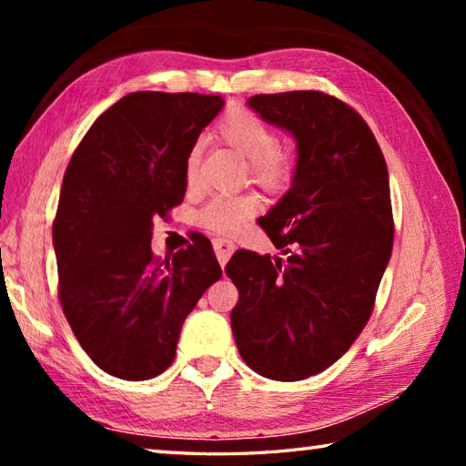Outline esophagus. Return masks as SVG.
Returning a JSON list of instances; mask_svg holds the SVG:
<instances>
[{
    "instance_id": "obj_1",
    "label": "esophagus",
    "mask_w": 466,
    "mask_h": 466,
    "mask_svg": "<svg viewBox=\"0 0 466 466\" xmlns=\"http://www.w3.org/2000/svg\"><path fill=\"white\" fill-rule=\"evenodd\" d=\"M214 250H216L219 265L226 267V263L230 261L232 252L236 250V244L232 240H226V238H214Z\"/></svg>"
}]
</instances>
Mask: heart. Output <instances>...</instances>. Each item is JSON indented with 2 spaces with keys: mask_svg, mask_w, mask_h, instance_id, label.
<instances>
[{
  "mask_svg": "<svg viewBox=\"0 0 466 466\" xmlns=\"http://www.w3.org/2000/svg\"><path fill=\"white\" fill-rule=\"evenodd\" d=\"M218 137L248 162L250 177L267 191L286 188L294 175V157L289 149L275 141L273 129L261 116L247 108H232L218 123ZM201 147L193 146L187 156V178L191 183L199 167ZM258 211V199L252 195L214 197L197 214L199 226L218 234H232Z\"/></svg>",
  "mask_w": 466,
  "mask_h": 466,
  "instance_id": "obj_1",
  "label": "heart"
}]
</instances>
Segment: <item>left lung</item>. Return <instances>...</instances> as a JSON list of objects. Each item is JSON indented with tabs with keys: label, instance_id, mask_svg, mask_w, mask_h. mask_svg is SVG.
<instances>
[{
	"label": "left lung",
	"instance_id": "left-lung-1",
	"mask_svg": "<svg viewBox=\"0 0 466 466\" xmlns=\"http://www.w3.org/2000/svg\"><path fill=\"white\" fill-rule=\"evenodd\" d=\"M247 105L296 141L288 193L263 218L281 257L238 250L230 314L242 360L279 382L327 370L372 314L392 255L389 170L366 121L314 90L257 94Z\"/></svg>",
	"mask_w": 466,
	"mask_h": 466
}]
</instances>
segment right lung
<instances>
[{"label": "right lung", "mask_w": 466, "mask_h": 466, "mask_svg": "<svg viewBox=\"0 0 466 466\" xmlns=\"http://www.w3.org/2000/svg\"><path fill=\"white\" fill-rule=\"evenodd\" d=\"M222 108L214 94H127L69 160L53 224L59 298L84 351L110 376L162 374L188 312L222 278L203 236L164 261L149 247L154 218L183 201L187 156Z\"/></svg>", "instance_id": "add662e5"}]
</instances>
